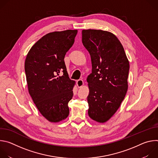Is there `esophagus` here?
<instances>
[{"mask_svg":"<svg viewBox=\"0 0 158 158\" xmlns=\"http://www.w3.org/2000/svg\"><path fill=\"white\" fill-rule=\"evenodd\" d=\"M76 84L78 87H81L84 85V81L82 79H79L78 81H77Z\"/></svg>","mask_w":158,"mask_h":158,"instance_id":"1","label":"esophagus"}]
</instances>
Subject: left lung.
Segmentation results:
<instances>
[{"instance_id": "obj_1", "label": "left lung", "mask_w": 158, "mask_h": 158, "mask_svg": "<svg viewBox=\"0 0 158 158\" xmlns=\"http://www.w3.org/2000/svg\"><path fill=\"white\" fill-rule=\"evenodd\" d=\"M82 42L92 62V73L87 78L88 114L98 123H105L115 114L126 94L129 62L123 45L111 32L82 30Z\"/></svg>"}]
</instances>
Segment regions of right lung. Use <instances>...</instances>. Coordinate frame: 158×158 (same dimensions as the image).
<instances>
[{"label": "right lung", "instance_id": "1", "mask_svg": "<svg viewBox=\"0 0 158 158\" xmlns=\"http://www.w3.org/2000/svg\"><path fill=\"white\" fill-rule=\"evenodd\" d=\"M77 33L66 30L47 34L31 48L25 60L29 94L41 114L52 123L61 121L69 114L68 102L75 81L69 79L64 59Z\"/></svg>", "mask_w": 158, "mask_h": 158}]
</instances>
